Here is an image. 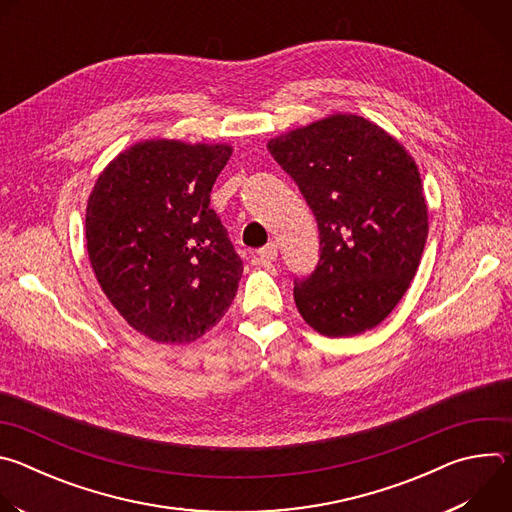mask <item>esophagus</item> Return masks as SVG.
<instances>
[{
    "instance_id": "1",
    "label": "esophagus",
    "mask_w": 512,
    "mask_h": 512,
    "mask_svg": "<svg viewBox=\"0 0 512 512\" xmlns=\"http://www.w3.org/2000/svg\"><path fill=\"white\" fill-rule=\"evenodd\" d=\"M257 257L263 261V263H271L277 259V245L275 243H267L265 247H261L257 251Z\"/></svg>"
}]
</instances>
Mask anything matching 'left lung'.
<instances>
[{
    "label": "left lung",
    "instance_id": "left-lung-1",
    "mask_svg": "<svg viewBox=\"0 0 512 512\" xmlns=\"http://www.w3.org/2000/svg\"><path fill=\"white\" fill-rule=\"evenodd\" d=\"M267 148L318 223V265L294 279L302 318L330 338L375 328L403 298L427 239L413 158L356 115H332L271 139Z\"/></svg>",
    "mask_w": 512,
    "mask_h": 512
}]
</instances>
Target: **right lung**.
Wrapping results in <instances>:
<instances>
[{
  "mask_svg": "<svg viewBox=\"0 0 512 512\" xmlns=\"http://www.w3.org/2000/svg\"><path fill=\"white\" fill-rule=\"evenodd\" d=\"M231 154L229 145L135 143L89 196L87 249L97 281L150 340L192 342L235 300L243 261L210 208Z\"/></svg>",
  "mask_w": 512,
  "mask_h": 512,
  "instance_id": "right-lung-1",
  "label": "right lung"
}]
</instances>
